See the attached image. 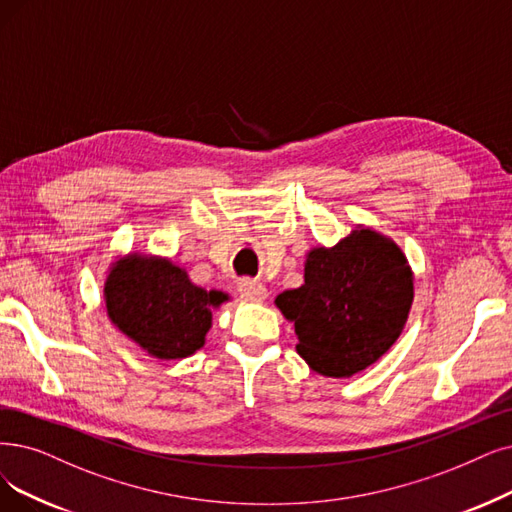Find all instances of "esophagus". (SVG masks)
<instances>
[{
    "instance_id": "1",
    "label": "esophagus",
    "mask_w": 512,
    "mask_h": 512,
    "mask_svg": "<svg viewBox=\"0 0 512 512\" xmlns=\"http://www.w3.org/2000/svg\"><path fill=\"white\" fill-rule=\"evenodd\" d=\"M237 292L241 294L243 300H248V302H262L264 298H267V288H264L262 283L252 281V279L239 281Z\"/></svg>"
}]
</instances>
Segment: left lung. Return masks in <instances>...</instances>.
<instances>
[{
	"label": "left lung",
	"instance_id": "1",
	"mask_svg": "<svg viewBox=\"0 0 512 512\" xmlns=\"http://www.w3.org/2000/svg\"><path fill=\"white\" fill-rule=\"evenodd\" d=\"M414 300V275L399 245L359 229L334 248L306 254L304 283L275 304L294 321L296 351L311 370L346 378L399 338Z\"/></svg>",
	"mask_w": 512,
	"mask_h": 512
}]
</instances>
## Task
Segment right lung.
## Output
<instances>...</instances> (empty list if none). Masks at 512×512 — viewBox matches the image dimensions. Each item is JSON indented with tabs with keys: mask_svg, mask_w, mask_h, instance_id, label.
I'll return each mask as SVG.
<instances>
[{
	"mask_svg": "<svg viewBox=\"0 0 512 512\" xmlns=\"http://www.w3.org/2000/svg\"><path fill=\"white\" fill-rule=\"evenodd\" d=\"M229 296L191 283L166 258L130 254L117 260L105 283L109 319L157 359H182L206 342L212 309Z\"/></svg>",
	"mask_w": 512,
	"mask_h": 512,
	"instance_id": "obj_1",
	"label": "right lung"
}]
</instances>
